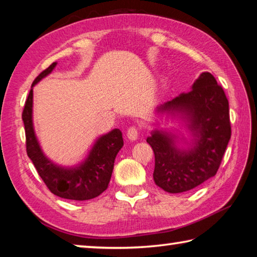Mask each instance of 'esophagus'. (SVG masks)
<instances>
[{
	"mask_svg": "<svg viewBox=\"0 0 257 257\" xmlns=\"http://www.w3.org/2000/svg\"><path fill=\"white\" fill-rule=\"evenodd\" d=\"M138 129L136 127H130L127 132V137L130 139V141H136L138 138Z\"/></svg>",
	"mask_w": 257,
	"mask_h": 257,
	"instance_id": "34e87169",
	"label": "esophagus"
}]
</instances>
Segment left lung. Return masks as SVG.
Masks as SVG:
<instances>
[{
  "label": "left lung",
  "instance_id": "1",
  "mask_svg": "<svg viewBox=\"0 0 257 257\" xmlns=\"http://www.w3.org/2000/svg\"><path fill=\"white\" fill-rule=\"evenodd\" d=\"M156 112L179 115L193 138L188 149H180L176 135L158 129L152 132L146 141L155 155V184L177 194L214 177L231 137L229 102L215 78L203 72L190 92L158 106Z\"/></svg>",
  "mask_w": 257,
  "mask_h": 257
}]
</instances>
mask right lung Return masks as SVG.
<instances>
[{
    "instance_id": "add662e5",
    "label": "right lung",
    "mask_w": 257,
    "mask_h": 257,
    "mask_svg": "<svg viewBox=\"0 0 257 257\" xmlns=\"http://www.w3.org/2000/svg\"><path fill=\"white\" fill-rule=\"evenodd\" d=\"M56 62L42 71L32 85L23 111L26 133V149L38 175L47 188L56 196L72 201H87L101 195L110 182L114 160L123 146L122 134L113 129L95 142L86 160L76 167H61L52 162L43 153L35 135L33 124V87L53 71Z\"/></svg>"
}]
</instances>
